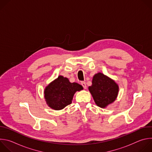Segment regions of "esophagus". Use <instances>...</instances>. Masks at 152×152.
Returning a JSON list of instances; mask_svg holds the SVG:
<instances>
[{
  "instance_id": "1",
  "label": "esophagus",
  "mask_w": 152,
  "mask_h": 152,
  "mask_svg": "<svg viewBox=\"0 0 152 152\" xmlns=\"http://www.w3.org/2000/svg\"><path fill=\"white\" fill-rule=\"evenodd\" d=\"M81 85H82L83 88L86 89V83H85V82H81Z\"/></svg>"
}]
</instances>
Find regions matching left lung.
Segmentation results:
<instances>
[{
	"instance_id": "1",
	"label": "left lung",
	"mask_w": 152,
	"mask_h": 152,
	"mask_svg": "<svg viewBox=\"0 0 152 152\" xmlns=\"http://www.w3.org/2000/svg\"><path fill=\"white\" fill-rule=\"evenodd\" d=\"M88 90L97 106L106 108L116 100L119 86L114 80L99 72L94 75Z\"/></svg>"
}]
</instances>
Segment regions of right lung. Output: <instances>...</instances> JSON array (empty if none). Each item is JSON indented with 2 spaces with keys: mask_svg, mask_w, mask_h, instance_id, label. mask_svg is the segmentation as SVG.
<instances>
[{
  "mask_svg": "<svg viewBox=\"0 0 152 152\" xmlns=\"http://www.w3.org/2000/svg\"><path fill=\"white\" fill-rule=\"evenodd\" d=\"M83 89L80 84L72 83L68 78L59 75L46 86L44 96L48 106L58 111L71 104L75 93Z\"/></svg>",
  "mask_w": 152,
  "mask_h": 152,
  "instance_id": "1",
  "label": "right lung"
}]
</instances>
